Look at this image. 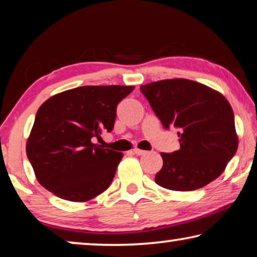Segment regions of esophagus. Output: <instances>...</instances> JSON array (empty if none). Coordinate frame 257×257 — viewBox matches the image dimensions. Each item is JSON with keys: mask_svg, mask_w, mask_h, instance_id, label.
<instances>
[{"mask_svg": "<svg viewBox=\"0 0 257 257\" xmlns=\"http://www.w3.org/2000/svg\"><path fill=\"white\" fill-rule=\"evenodd\" d=\"M133 153L137 154V156H145V154L147 153V151L139 150V149H135V150H133Z\"/></svg>", "mask_w": 257, "mask_h": 257, "instance_id": "34e87169", "label": "esophagus"}]
</instances>
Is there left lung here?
I'll list each match as a JSON object with an SVG mask.
<instances>
[{"label": "left lung", "mask_w": 257, "mask_h": 257, "mask_svg": "<svg viewBox=\"0 0 257 257\" xmlns=\"http://www.w3.org/2000/svg\"><path fill=\"white\" fill-rule=\"evenodd\" d=\"M166 130L178 128L180 149L161 153L156 182L172 191L201 188L219 177L237 150L234 112L222 94L189 79L140 86Z\"/></svg>", "instance_id": "obj_1"}]
</instances>
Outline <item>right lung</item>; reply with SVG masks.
I'll return each mask as SVG.
<instances>
[{
	"label": "right lung",
	"mask_w": 257,
	"mask_h": 257,
	"mask_svg": "<svg viewBox=\"0 0 257 257\" xmlns=\"http://www.w3.org/2000/svg\"><path fill=\"white\" fill-rule=\"evenodd\" d=\"M135 86H80L38 108L27 156L40 184L58 198L83 202L108 188L122 153L93 144L111 132L119 101Z\"/></svg>",
	"instance_id": "add662e5"
}]
</instances>
